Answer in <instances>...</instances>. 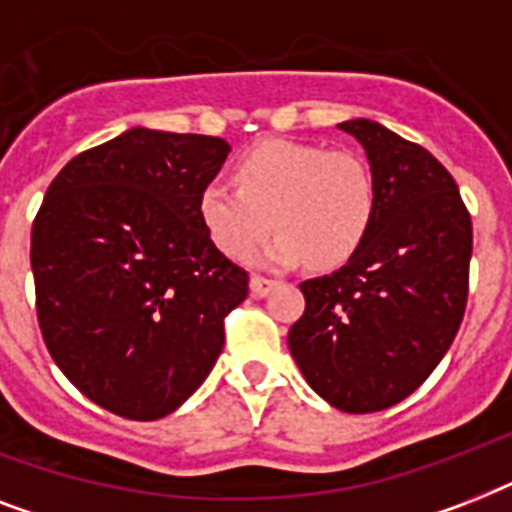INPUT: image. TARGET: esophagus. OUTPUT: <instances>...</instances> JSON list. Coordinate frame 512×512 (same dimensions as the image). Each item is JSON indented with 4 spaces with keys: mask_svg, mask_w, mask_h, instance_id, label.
I'll list each match as a JSON object with an SVG mask.
<instances>
[{
    "mask_svg": "<svg viewBox=\"0 0 512 512\" xmlns=\"http://www.w3.org/2000/svg\"><path fill=\"white\" fill-rule=\"evenodd\" d=\"M273 287H276V281L265 279V276H252V279H249V292L255 297H265Z\"/></svg>",
    "mask_w": 512,
    "mask_h": 512,
    "instance_id": "34e87169",
    "label": "esophagus"
}]
</instances>
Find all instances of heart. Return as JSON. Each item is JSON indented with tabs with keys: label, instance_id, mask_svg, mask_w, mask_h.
<instances>
[{
	"label": "heart",
	"instance_id": "heart-1",
	"mask_svg": "<svg viewBox=\"0 0 512 512\" xmlns=\"http://www.w3.org/2000/svg\"><path fill=\"white\" fill-rule=\"evenodd\" d=\"M236 185L209 180L199 193L204 231L233 260L252 257L273 223L279 231L260 255L265 265L308 260L327 271L358 255L377 217L366 159L319 143L260 140L236 162Z\"/></svg>",
	"mask_w": 512,
	"mask_h": 512
}]
</instances>
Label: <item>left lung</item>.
Masks as SVG:
<instances>
[{
    "instance_id": "obj_1",
    "label": "left lung",
    "mask_w": 512,
    "mask_h": 512,
    "mask_svg": "<svg viewBox=\"0 0 512 512\" xmlns=\"http://www.w3.org/2000/svg\"><path fill=\"white\" fill-rule=\"evenodd\" d=\"M377 180L369 239L340 271L300 284L289 350L316 393L350 414L404 401L446 356L465 316L473 223L436 156L372 119L337 124Z\"/></svg>"
}]
</instances>
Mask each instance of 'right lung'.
<instances>
[{
	"label": "right lung",
	"mask_w": 512,
	"mask_h": 512,
	"mask_svg": "<svg viewBox=\"0 0 512 512\" xmlns=\"http://www.w3.org/2000/svg\"><path fill=\"white\" fill-rule=\"evenodd\" d=\"M231 146L132 127L58 172L31 228L36 316L60 372L108 412L159 420L207 380L249 276L199 220Z\"/></svg>",
	"instance_id": "obj_1"
}]
</instances>
